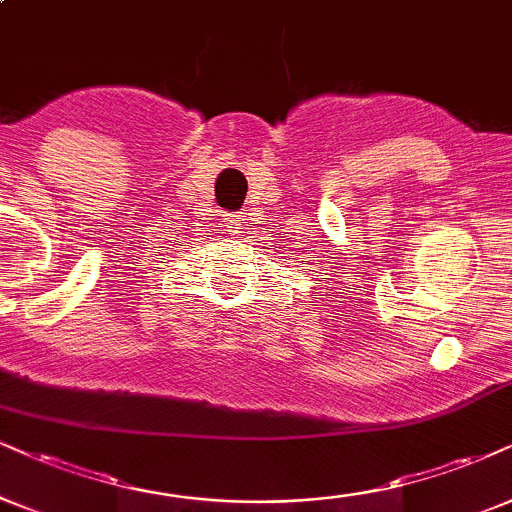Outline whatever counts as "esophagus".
Wrapping results in <instances>:
<instances>
[{"instance_id": "esophagus-1", "label": "esophagus", "mask_w": 512, "mask_h": 512, "mask_svg": "<svg viewBox=\"0 0 512 512\" xmlns=\"http://www.w3.org/2000/svg\"><path fill=\"white\" fill-rule=\"evenodd\" d=\"M223 227H225V235H237V232L242 230V223H239V216L227 213V216L223 218Z\"/></svg>"}]
</instances>
